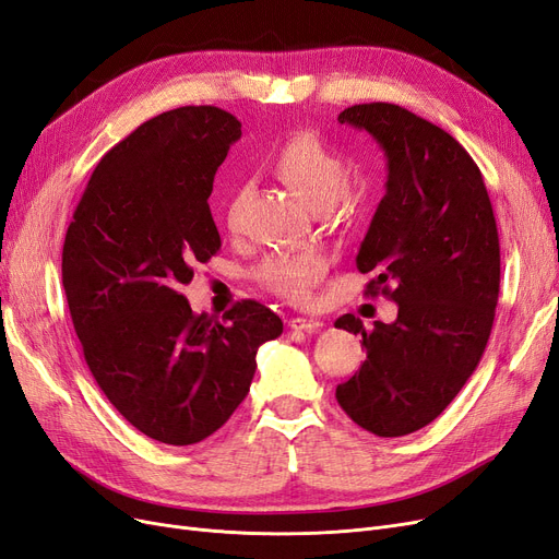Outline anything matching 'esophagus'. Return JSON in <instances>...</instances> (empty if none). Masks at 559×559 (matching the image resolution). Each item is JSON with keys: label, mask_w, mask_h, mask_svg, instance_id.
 Returning a JSON list of instances; mask_svg holds the SVG:
<instances>
[{"label": "esophagus", "mask_w": 559, "mask_h": 559, "mask_svg": "<svg viewBox=\"0 0 559 559\" xmlns=\"http://www.w3.org/2000/svg\"><path fill=\"white\" fill-rule=\"evenodd\" d=\"M323 325V321L319 319H307V317H294L288 319V329L294 331H302V333H317Z\"/></svg>", "instance_id": "esophagus-1"}]
</instances>
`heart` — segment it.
Returning <instances> with one entry per match:
<instances>
[{"label": "heart", "mask_w": 559, "mask_h": 559, "mask_svg": "<svg viewBox=\"0 0 559 559\" xmlns=\"http://www.w3.org/2000/svg\"><path fill=\"white\" fill-rule=\"evenodd\" d=\"M271 168L288 189L300 197L312 210L335 207L349 201L352 166L337 147H333L317 131L300 129L288 133L265 157ZM247 201V189L236 185L224 201V222L228 228H238ZM329 271V261L319 249L302 252H273L257 265V280L286 300H310L317 282Z\"/></svg>", "instance_id": "b5f03b06"}]
</instances>
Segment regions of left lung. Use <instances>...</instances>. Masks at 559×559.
<instances>
[{"instance_id":"1","label":"left lung","mask_w":559,"mask_h":559,"mask_svg":"<svg viewBox=\"0 0 559 559\" xmlns=\"http://www.w3.org/2000/svg\"><path fill=\"white\" fill-rule=\"evenodd\" d=\"M370 131L389 180L356 265L368 296L397 302L393 323L365 331V360L335 397L360 428L402 437L426 428L465 386L486 352L499 298V236L478 166L451 133L395 104H356L337 118Z\"/></svg>"}]
</instances>
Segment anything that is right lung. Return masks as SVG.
I'll list each match as a JSON object with an SVG mask.
<instances>
[{
	"instance_id": "add662e5",
	"label": "right lung",
	"mask_w": 559,
	"mask_h": 559,
	"mask_svg": "<svg viewBox=\"0 0 559 559\" xmlns=\"http://www.w3.org/2000/svg\"><path fill=\"white\" fill-rule=\"evenodd\" d=\"M217 106L143 122L96 164L62 249V284L92 377L133 428L173 447L219 430L247 397L257 352L282 319L257 300L191 312L182 286L222 238L215 173L240 139Z\"/></svg>"
}]
</instances>
